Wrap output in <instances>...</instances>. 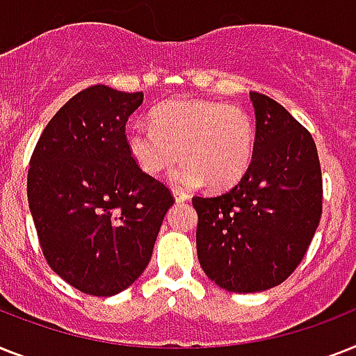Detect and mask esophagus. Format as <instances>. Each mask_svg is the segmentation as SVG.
<instances>
[{
    "mask_svg": "<svg viewBox=\"0 0 356 356\" xmlns=\"http://www.w3.org/2000/svg\"><path fill=\"white\" fill-rule=\"evenodd\" d=\"M173 197H175V201L177 203H184L190 195H188L186 192H179V190H173Z\"/></svg>",
    "mask_w": 356,
    "mask_h": 356,
    "instance_id": "esophagus-1",
    "label": "esophagus"
}]
</instances>
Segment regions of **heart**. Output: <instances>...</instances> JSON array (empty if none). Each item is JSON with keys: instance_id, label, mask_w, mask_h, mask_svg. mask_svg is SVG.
I'll use <instances>...</instances> for the list:
<instances>
[{"instance_id": "obj_1", "label": "heart", "mask_w": 356, "mask_h": 356, "mask_svg": "<svg viewBox=\"0 0 356 356\" xmlns=\"http://www.w3.org/2000/svg\"><path fill=\"white\" fill-rule=\"evenodd\" d=\"M254 122L247 109L216 100H172L153 109L152 126L137 124L128 133V149L137 166L159 175L179 159L170 183L195 188L208 183L225 190L243 177L254 152Z\"/></svg>"}]
</instances>
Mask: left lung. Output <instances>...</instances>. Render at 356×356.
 Segmentation results:
<instances>
[{
  "label": "left lung",
  "mask_w": 356,
  "mask_h": 356,
  "mask_svg": "<svg viewBox=\"0 0 356 356\" xmlns=\"http://www.w3.org/2000/svg\"><path fill=\"white\" fill-rule=\"evenodd\" d=\"M250 100L256 138L247 172L221 195L192 199L199 263L230 293L285 282L322 216V170L311 133L273 98L252 91Z\"/></svg>",
  "instance_id": "obj_1"
}]
</instances>
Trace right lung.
I'll use <instances>...</instances> for the list:
<instances>
[{
    "mask_svg": "<svg viewBox=\"0 0 356 356\" xmlns=\"http://www.w3.org/2000/svg\"><path fill=\"white\" fill-rule=\"evenodd\" d=\"M143 93L91 86L40 135L29 208L54 273L91 296H113L144 273L173 195L133 161L126 138Z\"/></svg>",
    "mask_w": 356,
    "mask_h": 356,
    "instance_id": "1",
    "label": "right lung"
}]
</instances>
